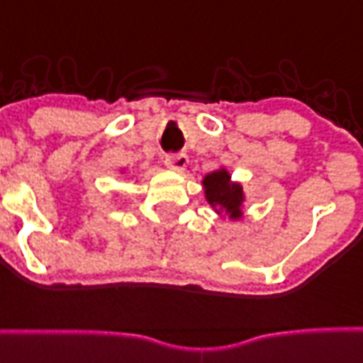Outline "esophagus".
I'll return each instance as SVG.
<instances>
[{
  "mask_svg": "<svg viewBox=\"0 0 363 363\" xmlns=\"http://www.w3.org/2000/svg\"><path fill=\"white\" fill-rule=\"evenodd\" d=\"M165 165L173 171H182L188 165V156L186 154H167Z\"/></svg>",
  "mask_w": 363,
  "mask_h": 363,
  "instance_id": "1",
  "label": "esophagus"
}]
</instances>
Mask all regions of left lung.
<instances>
[{
    "instance_id": "1",
    "label": "left lung",
    "mask_w": 363,
    "mask_h": 363,
    "mask_svg": "<svg viewBox=\"0 0 363 363\" xmlns=\"http://www.w3.org/2000/svg\"><path fill=\"white\" fill-rule=\"evenodd\" d=\"M201 184H203L205 199L216 215L220 218L228 216V220L232 222L241 220L247 196L241 182L232 181V175L226 167H218L207 173Z\"/></svg>"
}]
</instances>
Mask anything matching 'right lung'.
<instances>
[{"mask_svg":"<svg viewBox=\"0 0 363 363\" xmlns=\"http://www.w3.org/2000/svg\"><path fill=\"white\" fill-rule=\"evenodd\" d=\"M124 171H125V169H121V175H124Z\"/></svg>","mask_w":363,"mask_h":363,"instance_id":"obj_1","label":"right lung"}]
</instances>
